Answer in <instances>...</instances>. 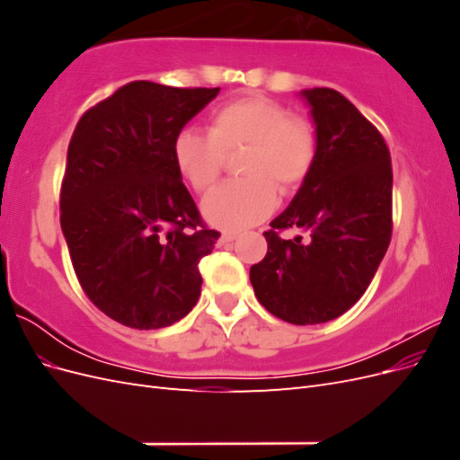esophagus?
Wrapping results in <instances>:
<instances>
[{"instance_id":"34e87169","label":"esophagus","mask_w":460,"mask_h":460,"mask_svg":"<svg viewBox=\"0 0 460 460\" xmlns=\"http://www.w3.org/2000/svg\"><path fill=\"white\" fill-rule=\"evenodd\" d=\"M235 238H238V234H234V232H222V235L218 238V245L232 243Z\"/></svg>"}]
</instances>
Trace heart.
Here are the masks:
<instances>
[{"instance_id":"1","label":"heart","mask_w":460,"mask_h":460,"mask_svg":"<svg viewBox=\"0 0 460 460\" xmlns=\"http://www.w3.org/2000/svg\"><path fill=\"white\" fill-rule=\"evenodd\" d=\"M242 149L240 172L247 178L220 184L201 203L205 220L222 230H243L267 218L278 201L276 186L299 188L314 164L316 136L280 103L249 95L215 109L207 132L180 130L172 161L190 188L205 191L220 176L225 155Z\"/></svg>"}]
</instances>
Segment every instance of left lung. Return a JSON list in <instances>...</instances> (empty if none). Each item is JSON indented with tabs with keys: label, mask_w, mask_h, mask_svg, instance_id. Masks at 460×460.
<instances>
[{
	"label": "left lung",
	"mask_w": 460,
	"mask_h": 460,
	"mask_svg": "<svg viewBox=\"0 0 460 460\" xmlns=\"http://www.w3.org/2000/svg\"><path fill=\"white\" fill-rule=\"evenodd\" d=\"M316 136L314 164L264 232L267 257L249 280L259 303L286 323H328L365 294L392 240V157L382 134L332 88L301 90ZM301 227L307 244L277 232Z\"/></svg>",
	"instance_id": "1"
}]
</instances>
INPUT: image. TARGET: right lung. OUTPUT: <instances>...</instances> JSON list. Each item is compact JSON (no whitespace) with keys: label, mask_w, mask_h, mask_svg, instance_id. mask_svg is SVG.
<instances>
[{"label":"right lung","mask_w":460,"mask_h":460,"mask_svg":"<svg viewBox=\"0 0 460 460\" xmlns=\"http://www.w3.org/2000/svg\"><path fill=\"white\" fill-rule=\"evenodd\" d=\"M218 92L130 82L86 111L68 144V253L90 301L128 328L171 326L201 296L198 264L220 234L203 226L172 142Z\"/></svg>","instance_id":"obj_1"}]
</instances>
